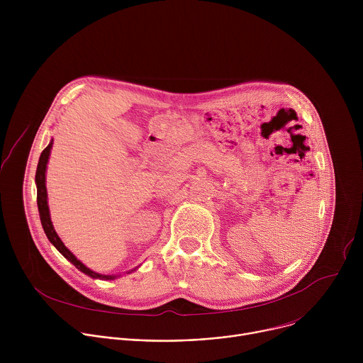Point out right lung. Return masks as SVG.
I'll return each mask as SVG.
<instances>
[{"mask_svg": "<svg viewBox=\"0 0 363 363\" xmlns=\"http://www.w3.org/2000/svg\"><path fill=\"white\" fill-rule=\"evenodd\" d=\"M51 147H53V139L50 140V143L47 145V147L41 152L40 160H38V165H37V171H35V185H37V205H38V214H40V220H41V225L43 230L48 238V241L53 244L59 252L66 257L67 260L76 267L79 269L82 273L87 274L91 279H100V280H115L118 277H121V274H100L96 273L93 270H90L89 267H86L80 260H77V257L65 245V242L60 240V237L57 235L53 223H51L50 218V210H48V202H47V188H45V171H47V164H48V158H50V152ZM136 269L128 272L132 273Z\"/></svg>", "mask_w": 363, "mask_h": 363, "instance_id": "add662e5", "label": "right lung"}]
</instances>
